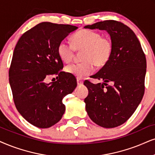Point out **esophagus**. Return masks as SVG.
I'll list each match as a JSON object with an SVG mask.
<instances>
[{
    "label": "esophagus",
    "instance_id": "obj_1",
    "mask_svg": "<svg viewBox=\"0 0 155 155\" xmlns=\"http://www.w3.org/2000/svg\"><path fill=\"white\" fill-rule=\"evenodd\" d=\"M76 81H77L78 85H81V84H83V82H84V81L81 79V78H77Z\"/></svg>",
    "mask_w": 155,
    "mask_h": 155
}]
</instances>
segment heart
<instances>
[{
    "label": "heart",
    "mask_w": 155,
    "mask_h": 155,
    "mask_svg": "<svg viewBox=\"0 0 155 155\" xmlns=\"http://www.w3.org/2000/svg\"><path fill=\"white\" fill-rule=\"evenodd\" d=\"M114 44L108 36H101L98 31L82 29L72 36V44L65 40L58 45V54L61 59L68 63L73 59L76 51L81 52L80 63H73L66 66L67 73L77 77L90 75L97 67H102L108 63L112 54Z\"/></svg>",
    "instance_id": "1"
}]
</instances>
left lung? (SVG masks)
<instances>
[{"label": "left lung", "instance_id": "8db88e82", "mask_svg": "<svg viewBox=\"0 0 155 155\" xmlns=\"http://www.w3.org/2000/svg\"><path fill=\"white\" fill-rule=\"evenodd\" d=\"M84 28L107 31L114 44L108 63L91 76L93 79L104 80V83L84 81L89 89L84 99L86 110L99 126L117 127L130 118L144 96L145 54L134 31L119 21H100Z\"/></svg>", "mask_w": 155, "mask_h": 155}]
</instances>
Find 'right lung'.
Returning a JSON list of instances; mask_svg holds the SVG:
<instances>
[{"label":"right lung","instance_id":"1","mask_svg":"<svg viewBox=\"0 0 155 155\" xmlns=\"http://www.w3.org/2000/svg\"><path fill=\"white\" fill-rule=\"evenodd\" d=\"M77 27L43 22L25 32L15 47L9 68V82L17 110L30 124L48 128L65 111L64 97L77 85L71 74L62 71L58 45ZM58 80L49 84L50 75Z\"/></svg>","mask_w":155,"mask_h":155}]
</instances>
